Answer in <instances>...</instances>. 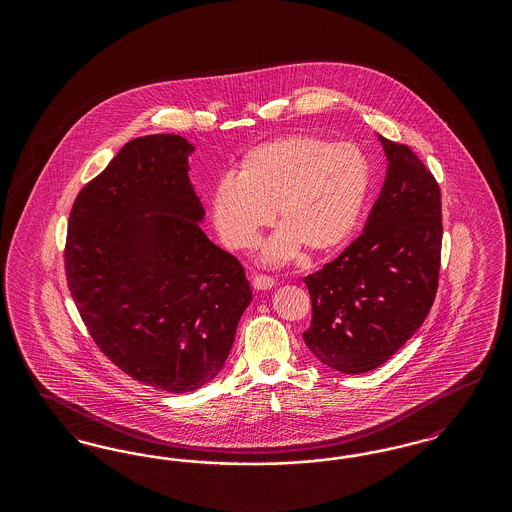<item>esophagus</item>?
<instances>
[{"label":"esophagus","instance_id":"obj_1","mask_svg":"<svg viewBox=\"0 0 512 512\" xmlns=\"http://www.w3.org/2000/svg\"><path fill=\"white\" fill-rule=\"evenodd\" d=\"M251 286H253L257 292H267L270 288H274V280L268 278V276H263V274H255V276L251 278Z\"/></svg>","mask_w":512,"mask_h":512}]
</instances>
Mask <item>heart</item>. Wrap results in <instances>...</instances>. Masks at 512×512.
<instances>
[{
  "instance_id": "heart-1",
  "label": "heart",
  "mask_w": 512,
  "mask_h": 512,
  "mask_svg": "<svg viewBox=\"0 0 512 512\" xmlns=\"http://www.w3.org/2000/svg\"><path fill=\"white\" fill-rule=\"evenodd\" d=\"M370 192V165L351 144L290 134L251 147L240 174L220 178L211 217L222 244L253 249L276 214L282 226L263 245L261 261L286 265L301 247L330 255L353 236Z\"/></svg>"
}]
</instances>
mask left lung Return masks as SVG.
<instances>
[{
	"instance_id": "8db88e82",
	"label": "left lung",
	"mask_w": 512,
	"mask_h": 512,
	"mask_svg": "<svg viewBox=\"0 0 512 512\" xmlns=\"http://www.w3.org/2000/svg\"><path fill=\"white\" fill-rule=\"evenodd\" d=\"M378 140L388 172L365 232L305 278L313 320L303 340L322 365L343 374L384 365L428 317L438 290V182L411 147Z\"/></svg>"
}]
</instances>
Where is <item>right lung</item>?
<instances>
[{"mask_svg": "<svg viewBox=\"0 0 512 512\" xmlns=\"http://www.w3.org/2000/svg\"><path fill=\"white\" fill-rule=\"evenodd\" d=\"M194 151L176 134L128 142L76 195L65 245L67 284L99 349L169 393L219 374L251 303L240 261L199 226Z\"/></svg>", "mask_w": 512, "mask_h": 512, "instance_id": "1", "label": "right lung"}]
</instances>
